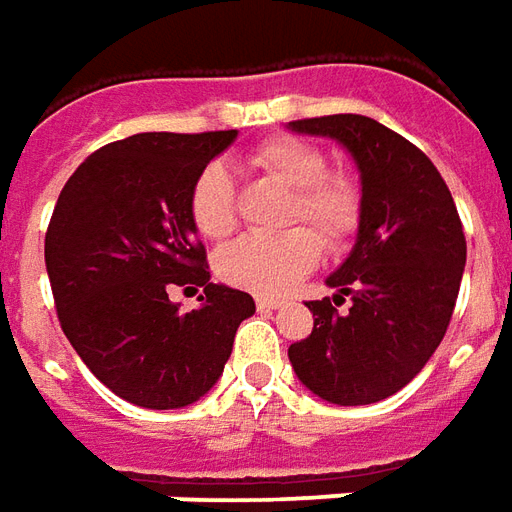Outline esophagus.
Listing matches in <instances>:
<instances>
[{
	"mask_svg": "<svg viewBox=\"0 0 512 512\" xmlns=\"http://www.w3.org/2000/svg\"><path fill=\"white\" fill-rule=\"evenodd\" d=\"M257 304V310H279V307H282V301L279 299H263V296H260V299L255 301Z\"/></svg>",
	"mask_w": 512,
	"mask_h": 512,
	"instance_id": "obj_1",
	"label": "esophagus"
}]
</instances>
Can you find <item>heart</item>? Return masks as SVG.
<instances>
[{"label": "heart", "instance_id": "heart-1", "mask_svg": "<svg viewBox=\"0 0 512 512\" xmlns=\"http://www.w3.org/2000/svg\"><path fill=\"white\" fill-rule=\"evenodd\" d=\"M249 164L290 189L282 213L285 224H299L277 235H241L216 255V271L227 285L260 296L288 293L321 260L326 249H343L362 227L365 194L359 180L343 169H326L318 145L299 136H271L249 150ZM189 219L202 238H227L238 222V194L222 164L200 169L189 191ZM307 223V228H301ZM319 233L315 236L311 230Z\"/></svg>", "mask_w": 512, "mask_h": 512}]
</instances>
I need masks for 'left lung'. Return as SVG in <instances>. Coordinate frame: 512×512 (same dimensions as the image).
I'll return each mask as SVG.
<instances>
[{
  "label": "left lung",
  "instance_id": "obj_1",
  "mask_svg": "<svg viewBox=\"0 0 512 512\" xmlns=\"http://www.w3.org/2000/svg\"><path fill=\"white\" fill-rule=\"evenodd\" d=\"M290 128L343 142L365 194L354 252L326 279L334 304H307L315 326L288 348L290 365L329 403H378L417 376L450 326L466 263L461 216L433 161L373 117H304ZM345 295L352 307L340 313Z\"/></svg>",
  "mask_w": 512,
  "mask_h": 512
}]
</instances>
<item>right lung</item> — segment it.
Here are the masks:
<instances>
[{
	"mask_svg": "<svg viewBox=\"0 0 512 512\" xmlns=\"http://www.w3.org/2000/svg\"><path fill=\"white\" fill-rule=\"evenodd\" d=\"M235 131H150L84 158L51 213L46 271L65 337L93 376L142 408L200 400L222 376L255 301L213 285L189 219L200 169ZM175 287H202L200 311L180 313Z\"/></svg>",
	"mask_w": 512,
	"mask_h": 512,
	"instance_id": "obj_1",
	"label": "right lung"
}]
</instances>
